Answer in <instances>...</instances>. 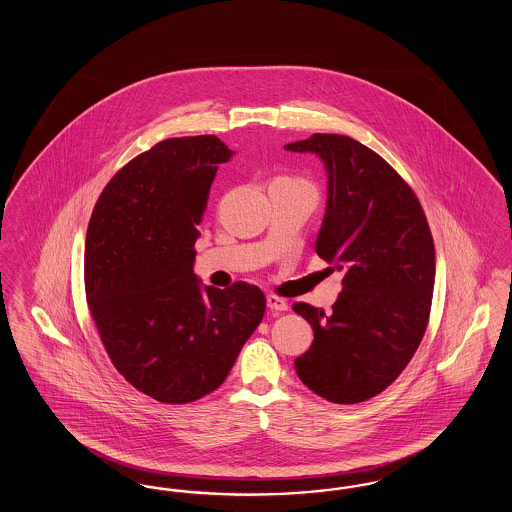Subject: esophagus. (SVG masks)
Here are the masks:
<instances>
[{"mask_svg": "<svg viewBox=\"0 0 512 512\" xmlns=\"http://www.w3.org/2000/svg\"><path fill=\"white\" fill-rule=\"evenodd\" d=\"M267 307L270 311H288V303L282 297L267 295Z\"/></svg>", "mask_w": 512, "mask_h": 512, "instance_id": "34e87169", "label": "esophagus"}]
</instances>
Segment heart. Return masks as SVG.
Wrapping results in <instances>:
<instances>
[{
  "label": "heart",
  "mask_w": 512,
  "mask_h": 512,
  "mask_svg": "<svg viewBox=\"0 0 512 512\" xmlns=\"http://www.w3.org/2000/svg\"><path fill=\"white\" fill-rule=\"evenodd\" d=\"M290 182H295V184H299V186H305V188H309L311 192H313V188H311V184H307L305 180H297V178H288Z\"/></svg>",
  "instance_id": "heart-1"
}]
</instances>
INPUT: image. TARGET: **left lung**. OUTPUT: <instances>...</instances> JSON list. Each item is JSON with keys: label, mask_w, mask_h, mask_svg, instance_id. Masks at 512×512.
Returning <instances> with one entry per match:
<instances>
[{"label": "left lung", "mask_w": 512, "mask_h": 512, "mask_svg": "<svg viewBox=\"0 0 512 512\" xmlns=\"http://www.w3.org/2000/svg\"><path fill=\"white\" fill-rule=\"evenodd\" d=\"M284 149L324 163L328 197L315 249L332 270L345 272L332 313L293 305L315 334L295 372L332 403H361L401 374L426 332L434 240L413 190L361 142L313 134Z\"/></svg>", "instance_id": "1"}]
</instances>
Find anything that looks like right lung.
Instances as JSON below:
<instances>
[{
	"label": "right lung",
	"mask_w": 512,
	"mask_h": 512,
	"mask_svg": "<svg viewBox=\"0 0 512 512\" xmlns=\"http://www.w3.org/2000/svg\"><path fill=\"white\" fill-rule=\"evenodd\" d=\"M217 136L171 138L132 159L99 195L86 232V297L115 368L182 405L217 390L265 315V295L194 272L197 224L220 163Z\"/></svg>",
	"instance_id": "1"
}]
</instances>
